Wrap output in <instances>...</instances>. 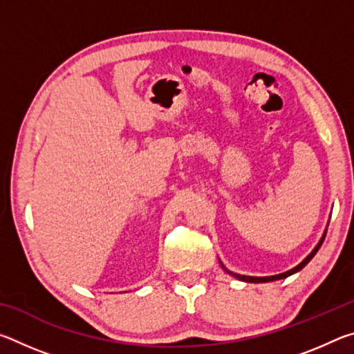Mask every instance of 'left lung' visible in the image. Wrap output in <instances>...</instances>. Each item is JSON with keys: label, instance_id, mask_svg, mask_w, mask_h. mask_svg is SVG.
I'll list each match as a JSON object with an SVG mask.
<instances>
[{"label": "left lung", "instance_id": "8db88e82", "mask_svg": "<svg viewBox=\"0 0 354 354\" xmlns=\"http://www.w3.org/2000/svg\"><path fill=\"white\" fill-rule=\"evenodd\" d=\"M325 236H326V231L323 232V236H322V239H320V242L317 243V247H315L313 251H310V254H308L306 257H304V261H303V262H299L297 267H293V268H292V270H287V272H284V273H279V274H273V277H245V274H237V273H232V272H230V270H226V268L223 267V263H221V267H223V270H225L226 273L232 274V277L237 278V279L245 281V283H268V281L284 279V278H287V277H290V274H293V273H297V272L301 270V268H303L304 266H306V263H308L310 259H313V257L315 256L317 251H319V248L322 247L323 241H325Z\"/></svg>", "mask_w": 354, "mask_h": 354}]
</instances>
